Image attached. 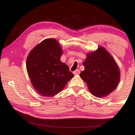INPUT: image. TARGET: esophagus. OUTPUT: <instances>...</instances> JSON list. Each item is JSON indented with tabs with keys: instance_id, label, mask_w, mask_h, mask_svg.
<instances>
[{
	"instance_id": "1",
	"label": "esophagus",
	"mask_w": 135,
	"mask_h": 135,
	"mask_svg": "<svg viewBox=\"0 0 135 135\" xmlns=\"http://www.w3.org/2000/svg\"><path fill=\"white\" fill-rule=\"evenodd\" d=\"M74 75H78L80 74V70L79 69H76L75 71H74Z\"/></svg>"
}]
</instances>
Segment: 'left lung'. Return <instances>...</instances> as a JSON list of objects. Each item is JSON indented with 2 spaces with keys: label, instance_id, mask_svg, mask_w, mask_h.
I'll use <instances>...</instances> for the list:
<instances>
[{
  "label": "left lung",
  "instance_id": "8db88e82",
  "mask_svg": "<svg viewBox=\"0 0 135 135\" xmlns=\"http://www.w3.org/2000/svg\"><path fill=\"white\" fill-rule=\"evenodd\" d=\"M83 65L85 69L80 77L86 82L88 90L95 97L109 95L120 81V70L117 62L104 47L86 54Z\"/></svg>",
  "mask_w": 135,
  "mask_h": 135
}]
</instances>
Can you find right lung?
<instances>
[{"label": "right lung", "instance_id": "obj_1", "mask_svg": "<svg viewBox=\"0 0 135 135\" xmlns=\"http://www.w3.org/2000/svg\"><path fill=\"white\" fill-rule=\"evenodd\" d=\"M62 50L55 38H47L37 45L27 57L26 69L31 84L43 97H53L61 91L74 76L61 61Z\"/></svg>", "mask_w": 135, "mask_h": 135}]
</instances>
